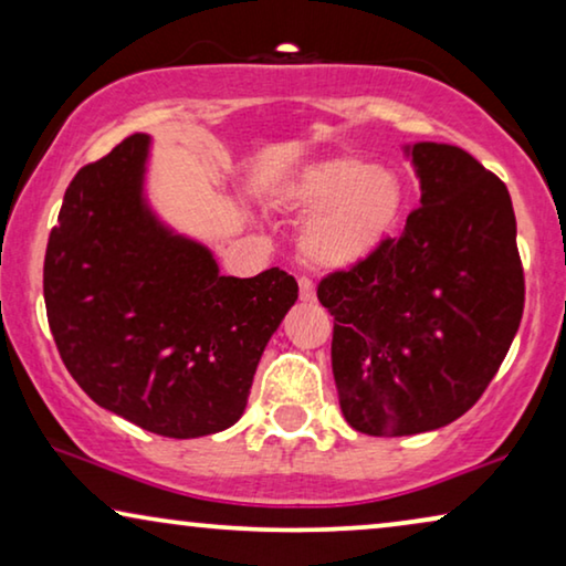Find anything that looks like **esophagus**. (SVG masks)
I'll use <instances>...</instances> for the list:
<instances>
[{
	"mask_svg": "<svg viewBox=\"0 0 566 566\" xmlns=\"http://www.w3.org/2000/svg\"><path fill=\"white\" fill-rule=\"evenodd\" d=\"M298 296L304 304H316V289L308 277H298Z\"/></svg>",
	"mask_w": 566,
	"mask_h": 566,
	"instance_id": "esophagus-1",
	"label": "esophagus"
}]
</instances>
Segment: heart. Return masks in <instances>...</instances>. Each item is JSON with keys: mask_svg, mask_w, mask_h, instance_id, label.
Here are the masks:
<instances>
[{"mask_svg": "<svg viewBox=\"0 0 566 566\" xmlns=\"http://www.w3.org/2000/svg\"><path fill=\"white\" fill-rule=\"evenodd\" d=\"M273 200L306 216L298 254L322 273H347L374 260L399 231L407 182L389 165H368L355 154H329L293 167L273 185Z\"/></svg>", "mask_w": 566, "mask_h": 566, "instance_id": "heart-1", "label": "heart"}]
</instances>
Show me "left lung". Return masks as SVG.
Masks as SVG:
<instances>
[{"mask_svg":"<svg viewBox=\"0 0 566 566\" xmlns=\"http://www.w3.org/2000/svg\"><path fill=\"white\" fill-rule=\"evenodd\" d=\"M405 157L420 208L374 260L316 291L335 316L339 409L378 438L469 412L505 360L525 301L505 182L451 144H407Z\"/></svg>","mask_w":566,"mask_h":566,"instance_id":"left-lung-1","label":"left lung"}]
</instances>
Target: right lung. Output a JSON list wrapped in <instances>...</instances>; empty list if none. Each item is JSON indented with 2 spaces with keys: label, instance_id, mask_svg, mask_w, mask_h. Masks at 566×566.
<instances>
[{
  "label": "right lung",
  "instance_id": "obj_1",
  "mask_svg": "<svg viewBox=\"0 0 566 566\" xmlns=\"http://www.w3.org/2000/svg\"><path fill=\"white\" fill-rule=\"evenodd\" d=\"M149 151L134 134L69 182L43 265L49 327L95 405L165 438L213 436L244 415L298 283L277 268L221 275L151 208Z\"/></svg>",
  "mask_w": 566,
  "mask_h": 566
}]
</instances>
